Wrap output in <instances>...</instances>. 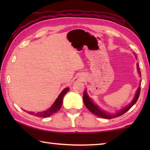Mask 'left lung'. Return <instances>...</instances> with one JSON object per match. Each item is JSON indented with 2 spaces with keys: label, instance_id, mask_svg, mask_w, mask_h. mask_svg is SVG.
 Wrapping results in <instances>:
<instances>
[{
  "label": "left lung",
  "instance_id": "left-lung-1",
  "mask_svg": "<svg viewBox=\"0 0 150 150\" xmlns=\"http://www.w3.org/2000/svg\"><path fill=\"white\" fill-rule=\"evenodd\" d=\"M135 55V57H136V55ZM137 69H138V73L139 75V77H141V72L139 69L138 63H137ZM139 93H140V87H138V89H137L136 92L135 96H134V97L133 98V100H132V102L129 104V105L126 106L124 108H122L121 110H119L118 112H116L115 113H110V112H106L105 110H103V109H101L98 105H96V104L94 103L92 99H91L89 96H88V94L87 93V90H85L84 91V93H83V102H84L86 107H87L88 110L91 112L93 113L94 115L99 116V117H101V118L110 119V118H116L118 117V116H120L122 115H124L125 112H126L128 110H130V108L134 105H135L136 103L137 102V100H138L139 96Z\"/></svg>",
  "mask_w": 150,
  "mask_h": 150
}]
</instances>
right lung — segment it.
Masks as SVG:
<instances>
[{
  "mask_svg": "<svg viewBox=\"0 0 150 150\" xmlns=\"http://www.w3.org/2000/svg\"><path fill=\"white\" fill-rule=\"evenodd\" d=\"M69 89V88L68 87L65 88L61 92L59 96H57V98H56V100H55V102L53 103V105L50 106V108L47 109L46 110H44L42 112H35L28 111V113L30 114L31 115L38 116V117L45 118V117H48V116H51L52 115H53V114L57 112L61 108V107H62V105L63 103V98L64 97L65 94L68 92Z\"/></svg>",
  "mask_w": 150,
  "mask_h": 150,
  "instance_id": "obj_1",
  "label": "right lung"
}]
</instances>
